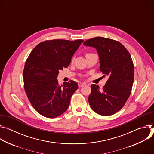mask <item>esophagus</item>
Masks as SVG:
<instances>
[{
	"instance_id": "34e87169",
	"label": "esophagus",
	"mask_w": 154,
	"mask_h": 154,
	"mask_svg": "<svg viewBox=\"0 0 154 154\" xmlns=\"http://www.w3.org/2000/svg\"><path fill=\"white\" fill-rule=\"evenodd\" d=\"M84 85H85V84H84V83H82V82H79V83H78V86H79V88H81V87L84 86Z\"/></svg>"
}]
</instances>
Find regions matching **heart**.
Segmentation results:
<instances>
[{
    "label": "heart",
    "mask_w": 154,
    "mask_h": 154,
    "mask_svg": "<svg viewBox=\"0 0 154 154\" xmlns=\"http://www.w3.org/2000/svg\"><path fill=\"white\" fill-rule=\"evenodd\" d=\"M88 54H89V53H88Z\"/></svg>",
    "instance_id": "b5f03b06"
}]
</instances>
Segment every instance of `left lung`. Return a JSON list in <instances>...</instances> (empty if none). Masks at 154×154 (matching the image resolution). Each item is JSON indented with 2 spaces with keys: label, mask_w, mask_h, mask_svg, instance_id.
Listing matches in <instances>:
<instances>
[{
  "label": "left lung",
  "mask_w": 154,
  "mask_h": 154,
  "mask_svg": "<svg viewBox=\"0 0 154 154\" xmlns=\"http://www.w3.org/2000/svg\"><path fill=\"white\" fill-rule=\"evenodd\" d=\"M85 46L95 48L99 55L100 70L108 75L101 90L91 85L88 100L91 108L101 116H111L125 105L129 98L134 80V66L131 56L118 41L97 37L85 41Z\"/></svg>",
  "instance_id": "8db88e82"
}]
</instances>
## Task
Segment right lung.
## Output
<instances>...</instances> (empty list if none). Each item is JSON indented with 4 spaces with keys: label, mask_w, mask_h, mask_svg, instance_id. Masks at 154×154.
I'll return each instance as SVG.
<instances>
[{
    "label": "right lung",
    "mask_w": 154,
    "mask_h": 154,
    "mask_svg": "<svg viewBox=\"0 0 154 154\" xmlns=\"http://www.w3.org/2000/svg\"><path fill=\"white\" fill-rule=\"evenodd\" d=\"M83 40H46L31 51L23 71L24 88L30 104L39 114L55 118L69 106L78 89L75 81L59 85V70L67 68Z\"/></svg>",
    "instance_id": "add662e5"
}]
</instances>
